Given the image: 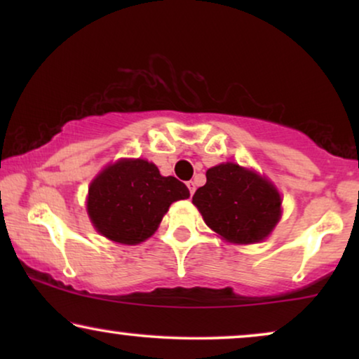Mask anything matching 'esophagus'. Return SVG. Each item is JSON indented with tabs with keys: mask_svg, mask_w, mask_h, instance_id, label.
I'll return each instance as SVG.
<instances>
[{
	"mask_svg": "<svg viewBox=\"0 0 359 359\" xmlns=\"http://www.w3.org/2000/svg\"><path fill=\"white\" fill-rule=\"evenodd\" d=\"M186 184H188L189 194H191V196H193V194H194V191H196V183H194V181H188V183H186Z\"/></svg>",
	"mask_w": 359,
	"mask_h": 359,
	"instance_id": "obj_1",
	"label": "esophagus"
}]
</instances>
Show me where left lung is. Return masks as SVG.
I'll list each match as a JSON object with an SVG mask.
<instances>
[{
  "mask_svg": "<svg viewBox=\"0 0 359 359\" xmlns=\"http://www.w3.org/2000/svg\"><path fill=\"white\" fill-rule=\"evenodd\" d=\"M193 204L225 240L255 243L268 237L281 215V196L268 180L237 163L209 168Z\"/></svg>",
  "mask_w": 359,
  "mask_h": 359,
  "instance_id": "left-lung-1",
  "label": "left lung"
}]
</instances>
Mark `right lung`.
Listing matches in <instances>:
<instances>
[{"label": "right lung", "instance_id": "add662e5", "mask_svg": "<svg viewBox=\"0 0 359 359\" xmlns=\"http://www.w3.org/2000/svg\"><path fill=\"white\" fill-rule=\"evenodd\" d=\"M189 198L175 176H161L147 160H121L107 166L88 191V214L97 232L135 245L155 232L171 203Z\"/></svg>", "mask_w": 359, "mask_h": 359}]
</instances>
